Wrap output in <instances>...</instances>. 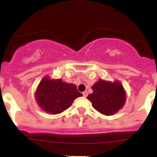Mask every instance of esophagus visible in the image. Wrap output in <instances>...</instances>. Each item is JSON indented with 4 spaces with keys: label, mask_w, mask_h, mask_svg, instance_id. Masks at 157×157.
I'll return each instance as SVG.
<instances>
[{
    "label": "esophagus",
    "mask_w": 157,
    "mask_h": 157,
    "mask_svg": "<svg viewBox=\"0 0 157 157\" xmlns=\"http://www.w3.org/2000/svg\"><path fill=\"white\" fill-rule=\"evenodd\" d=\"M82 95H83V97H86L88 96V91H85L84 92H82Z\"/></svg>",
    "instance_id": "34e87169"
}]
</instances>
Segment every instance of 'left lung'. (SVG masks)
Segmentation results:
<instances>
[{"label":"left lung","mask_w":157,"mask_h":157,"mask_svg":"<svg viewBox=\"0 0 157 157\" xmlns=\"http://www.w3.org/2000/svg\"><path fill=\"white\" fill-rule=\"evenodd\" d=\"M93 93L87 99L93 108L105 116H111L123 107L126 102V92L121 82L99 80L93 85Z\"/></svg>","instance_id":"obj_1"}]
</instances>
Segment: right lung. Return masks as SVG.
Here are the masks:
<instances>
[{
	"label": "right lung",
	"instance_id": "add662e5",
	"mask_svg": "<svg viewBox=\"0 0 157 157\" xmlns=\"http://www.w3.org/2000/svg\"><path fill=\"white\" fill-rule=\"evenodd\" d=\"M82 94L76 85L67 83L62 79H51L46 76L41 80L35 93V101L45 112L49 114L62 113Z\"/></svg>",
	"mask_w": 157,
	"mask_h": 157
}]
</instances>
